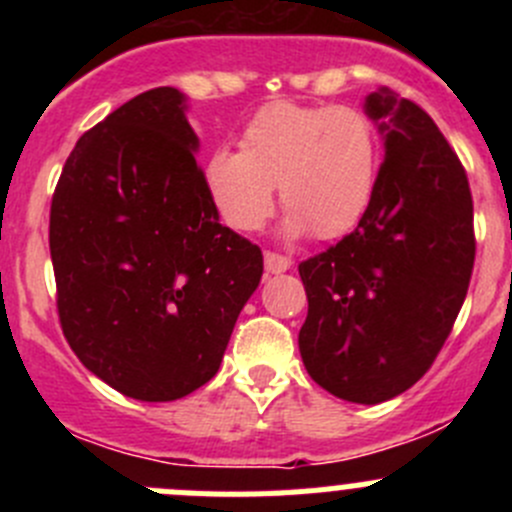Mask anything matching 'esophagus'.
<instances>
[{
    "label": "esophagus",
    "mask_w": 512,
    "mask_h": 512,
    "mask_svg": "<svg viewBox=\"0 0 512 512\" xmlns=\"http://www.w3.org/2000/svg\"><path fill=\"white\" fill-rule=\"evenodd\" d=\"M292 267V260L287 255H280V252H265V270L272 272V275H280V272H287Z\"/></svg>",
    "instance_id": "1"
}]
</instances>
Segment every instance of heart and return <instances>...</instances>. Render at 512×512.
<instances>
[{"label": "heart", "mask_w": 512, "mask_h": 512, "mask_svg": "<svg viewBox=\"0 0 512 512\" xmlns=\"http://www.w3.org/2000/svg\"><path fill=\"white\" fill-rule=\"evenodd\" d=\"M379 163V136L359 108L272 101L247 121L240 151L220 148L210 156L205 185L235 230H260L280 185L287 230L334 240L369 210Z\"/></svg>", "instance_id": "obj_1"}]
</instances>
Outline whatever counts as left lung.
I'll return each mask as SVG.
<instances>
[{
  "label": "left lung",
  "mask_w": 512,
  "mask_h": 512,
  "mask_svg": "<svg viewBox=\"0 0 512 512\" xmlns=\"http://www.w3.org/2000/svg\"><path fill=\"white\" fill-rule=\"evenodd\" d=\"M366 113L386 133L374 200L356 230L299 262V352L337 399L381 404L416 384L446 344L476 262L466 168L433 118L379 89Z\"/></svg>",
  "instance_id": "left-lung-1"
}]
</instances>
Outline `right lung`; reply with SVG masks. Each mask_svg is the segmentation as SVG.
I'll use <instances>...</instances> for the list:
<instances>
[{
	"label": "right lung",
	"mask_w": 512,
	"mask_h": 512,
	"mask_svg": "<svg viewBox=\"0 0 512 512\" xmlns=\"http://www.w3.org/2000/svg\"><path fill=\"white\" fill-rule=\"evenodd\" d=\"M183 94L160 86L76 141L51 198L56 309L81 364L138 401L220 369L262 250L220 225Z\"/></svg>",
	"instance_id": "add662e5"
}]
</instances>
